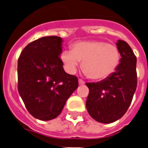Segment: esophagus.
Returning a JSON list of instances; mask_svg holds the SVG:
<instances>
[{"label":"esophagus","instance_id":"1","mask_svg":"<svg viewBox=\"0 0 148 148\" xmlns=\"http://www.w3.org/2000/svg\"><path fill=\"white\" fill-rule=\"evenodd\" d=\"M78 82H79V84H80V85H84L85 84L84 81L81 80V79H79V80H78Z\"/></svg>","mask_w":148,"mask_h":148}]
</instances>
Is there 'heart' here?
I'll return each mask as SVG.
<instances>
[{"label": "heart", "mask_w": 148, "mask_h": 148, "mask_svg": "<svg viewBox=\"0 0 148 148\" xmlns=\"http://www.w3.org/2000/svg\"><path fill=\"white\" fill-rule=\"evenodd\" d=\"M61 58L66 68L74 73L81 64L86 77L93 80H103L116 71L120 63V51L116 45L103 41H80L71 45V51H64Z\"/></svg>", "instance_id": "heart-1"}]
</instances>
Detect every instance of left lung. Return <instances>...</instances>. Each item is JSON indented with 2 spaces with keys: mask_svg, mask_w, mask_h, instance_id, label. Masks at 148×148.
I'll list each match as a JSON object with an SVG mask.
<instances>
[{
  "mask_svg": "<svg viewBox=\"0 0 148 148\" xmlns=\"http://www.w3.org/2000/svg\"><path fill=\"white\" fill-rule=\"evenodd\" d=\"M120 64L108 78L97 83H86L89 94L86 107L97 122L112 123L124 116L137 88L136 56L128 43L119 40Z\"/></svg>",
  "mask_w": 148,
  "mask_h": 148,
  "instance_id": "left-lung-1",
  "label": "left lung"
}]
</instances>
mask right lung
I'll return each instance as SVG.
<instances>
[{
  "label": "right lung",
  "instance_id": "1",
  "mask_svg": "<svg viewBox=\"0 0 148 148\" xmlns=\"http://www.w3.org/2000/svg\"><path fill=\"white\" fill-rule=\"evenodd\" d=\"M62 39L45 36L26 45L18 58V91L29 112L49 121L58 116L78 86V79L67 74L59 57Z\"/></svg>",
  "mask_w": 148,
  "mask_h": 148
}]
</instances>
